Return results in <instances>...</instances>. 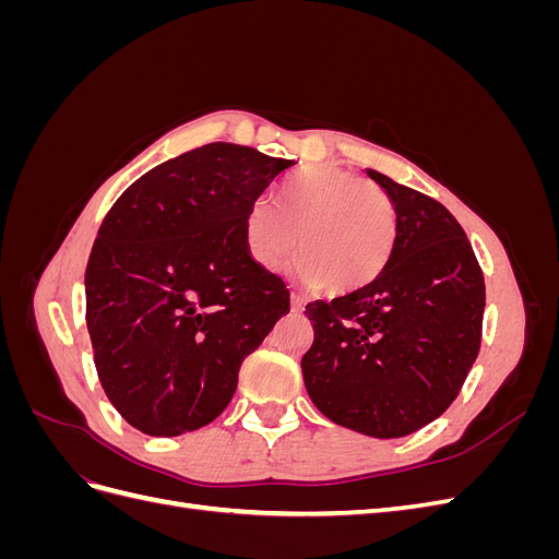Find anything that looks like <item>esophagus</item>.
Masks as SVG:
<instances>
[{
	"mask_svg": "<svg viewBox=\"0 0 559 559\" xmlns=\"http://www.w3.org/2000/svg\"><path fill=\"white\" fill-rule=\"evenodd\" d=\"M292 310H294V312H302V310H306V300H302L298 294H292Z\"/></svg>",
	"mask_w": 559,
	"mask_h": 559,
	"instance_id": "1",
	"label": "esophagus"
}]
</instances>
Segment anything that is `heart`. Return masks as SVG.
Segmentation results:
<instances>
[{
  "mask_svg": "<svg viewBox=\"0 0 559 559\" xmlns=\"http://www.w3.org/2000/svg\"><path fill=\"white\" fill-rule=\"evenodd\" d=\"M299 240H295V235ZM396 210L378 186L341 167L317 165L286 181L275 205L257 198L247 207L242 242L263 270H277L294 251V270L329 296L359 292L392 257Z\"/></svg>",
  "mask_w": 559,
  "mask_h": 559,
  "instance_id": "b5f03b06",
  "label": "heart"
}]
</instances>
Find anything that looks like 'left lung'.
I'll use <instances>...</instances> for the list:
<instances>
[{
    "instance_id": "obj_1",
    "label": "left lung",
    "mask_w": 559,
    "mask_h": 559,
    "mask_svg": "<svg viewBox=\"0 0 559 559\" xmlns=\"http://www.w3.org/2000/svg\"><path fill=\"white\" fill-rule=\"evenodd\" d=\"M396 210L382 273L359 292L310 302L300 361L321 415L373 438L441 417L478 357L485 282L456 218L433 198L368 170Z\"/></svg>"
}]
</instances>
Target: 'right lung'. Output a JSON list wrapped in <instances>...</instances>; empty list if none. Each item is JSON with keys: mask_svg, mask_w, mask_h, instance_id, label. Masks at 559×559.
Masks as SVG:
<instances>
[{"mask_svg": "<svg viewBox=\"0 0 559 559\" xmlns=\"http://www.w3.org/2000/svg\"><path fill=\"white\" fill-rule=\"evenodd\" d=\"M296 163L214 142L160 163L114 202L86 267V324L114 408L148 436L226 411L245 357L289 312L247 257V207Z\"/></svg>", "mask_w": 559, "mask_h": 559, "instance_id": "obj_1", "label": "right lung"}]
</instances>
